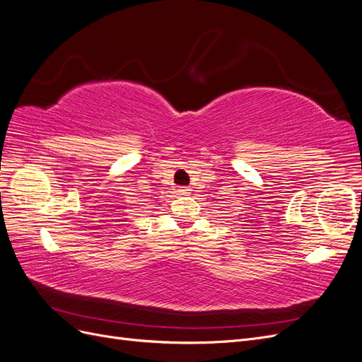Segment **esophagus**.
Wrapping results in <instances>:
<instances>
[{
  "instance_id": "obj_1",
  "label": "esophagus",
  "mask_w": 362,
  "mask_h": 362,
  "mask_svg": "<svg viewBox=\"0 0 362 362\" xmlns=\"http://www.w3.org/2000/svg\"><path fill=\"white\" fill-rule=\"evenodd\" d=\"M180 194H190V192H192V189L190 187H180Z\"/></svg>"
}]
</instances>
